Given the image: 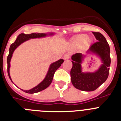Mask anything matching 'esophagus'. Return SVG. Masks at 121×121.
I'll return each instance as SVG.
<instances>
[{"label": "esophagus", "mask_w": 121, "mask_h": 121, "mask_svg": "<svg viewBox=\"0 0 121 121\" xmlns=\"http://www.w3.org/2000/svg\"><path fill=\"white\" fill-rule=\"evenodd\" d=\"M70 54H68V53H66V54H64V59H68L70 58Z\"/></svg>", "instance_id": "34e87169"}]
</instances>
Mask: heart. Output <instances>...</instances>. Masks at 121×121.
<instances>
[{"label":"heart","mask_w":121,"mask_h":121,"mask_svg":"<svg viewBox=\"0 0 121 121\" xmlns=\"http://www.w3.org/2000/svg\"><path fill=\"white\" fill-rule=\"evenodd\" d=\"M89 40H88L87 35H81L76 38L74 42V45L75 47H81V46L86 43Z\"/></svg>","instance_id":"1"}]
</instances>
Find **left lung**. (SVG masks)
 <instances>
[{"mask_svg":"<svg viewBox=\"0 0 121 121\" xmlns=\"http://www.w3.org/2000/svg\"><path fill=\"white\" fill-rule=\"evenodd\" d=\"M93 34L98 41L90 46L87 53H95L101 58L103 64L100 68L93 73L82 72L81 63L84 56L81 53H76L71 56V82L76 88L85 91L95 90L106 81L108 76L111 63L110 49L106 39L99 32H93Z\"/></svg>","mask_w":121,"mask_h":121,"instance_id":"1","label":"left lung"}]
</instances>
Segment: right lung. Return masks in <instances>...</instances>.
<instances>
[{"mask_svg":"<svg viewBox=\"0 0 121 121\" xmlns=\"http://www.w3.org/2000/svg\"><path fill=\"white\" fill-rule=\"evenodd\" d=\"M51 35H53V33H51ZM47 34H45V33H31V34H30V35H25L24 33H21L18 36V37H17L16 41L14 42L13 43L10 45V47H9V54H8V57H7V64H8V68H7V71H8V76H9V79L11 81V79L10 74H9V68H10V61L12 57L14 51L15 50V49L18 46H19L21 43H22L23 42H24L25 41H26V40H29L30 39H34V38H39V37H45V36H47ZM64 62V60L63 59H60L57 61L51 64L50 66V68H49V70L48 71L47 74V76L44 79L40 82V84H38L36 86L34 87L31 90H22V91H25V93H27L30 94H33V93H36L39 92L40 91L43 90L44 89L47 88L49 85L51 84V82L53 81V78L54 76V73L56 72V71L59 68L60 66H61V64Z\"/></svg>","mask_w":121,"mask_h":121,"instance_id":"add662e5","label":"right lung"}]
</instances>
